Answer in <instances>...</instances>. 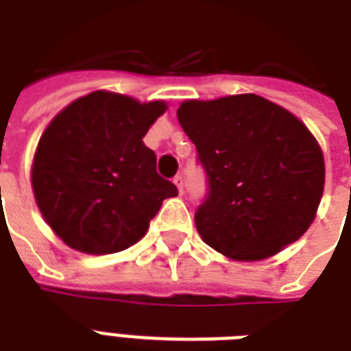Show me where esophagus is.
<instances>
[{
    "instance_id": "34e87169",
    "label": "esophagus",
    "mask_w": 351,
    "mask_h": 351,
    "mask_svg": "<svg viewBox=\"0 0 351 351\" xmlns=\"http://www.w3.org/2000/svg\"><path fill=\"white\" fill-rule=\"evenodd\" d=\"M173 182H175V186H176V189H178V193H180V195H184V178H182L180 175H176L175 178H173Z\"/></svg>"
}]
</instances>
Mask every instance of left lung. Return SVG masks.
<instances>
[{
    "label": "left lung",
    "mask_w": 351,
    "mask_h": 351,
    "mask_svg": "<svg viewBox=\"0 0 351 351\" xmlns=\"http://www.w3.org/2000/svg\"><path fill=\"white\" fill-rule=\"evenodd\" d=\"M176 117L206 169L195 224L233 261H262L299 240L324 191V156L310 129L256 95L182 101Z\"/></svg>",
    "instance_id": "8db88e82"
}]
</instances>
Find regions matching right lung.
Masks as SVG:
<instances>
[{
    "label": "right lung",
    "instance_id": "add662e5",
    "mask_svg": "<svg viewBox=\"0 0 351 351\" xmlns=\"http://www.w3.org/2000/svg\"><path fill=\"white\" fill-rule=\"evenodd\" d=\"M162 100L95 90L69 104L41 134L32 191L51 230L76 251L109 255L136 244L173 182L156 173L142 138L162 117Z\"/></svg>",
    "mask_w": 351,
    "mask_h": 351
}]
</instances>
